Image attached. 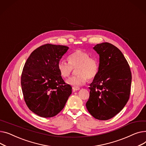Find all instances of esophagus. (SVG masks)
Wrapping results in <instances>:
<instances>
[{
	"label": "esophagus",
	"instance_id": "1",
	"mask_svg": "<svg viewBox=\"0 0 146 146\" xmlns=\"http://www.w3.org/2000/svg\"><path fill=\"white\" fill-rule=\"evenodd\" d=\"M80 89V87H72V90L74 91H78Z\"/></svg>",
	"mask_w": 146,
	"mask_h": 146
}]
</instances>
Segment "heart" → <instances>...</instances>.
Returning <instances> with one entry per match:
<instances>
[{
	"label": "heart",
	"instance_id": "b5f03b06",
	"mask_svg": "<svg viewBox=\"0 0 146 146\" xmlns=\"http://www.w3.org/2000/svg\"><path fill=\"white\" fill-rule=\"evenodd\" d=\"M58 69L64 78H68L76 70L77 75L71 77L66 82L75 87L81 86L87 80H92L97 76L100 70V62L96 57L91 56L86 51L77 49L68 56V62L60 61Z\"/></svg>",
	"mask_w": 146,
	"mask_h": 146
}]
</instances>
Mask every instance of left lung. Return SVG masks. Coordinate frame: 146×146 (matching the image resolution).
I'll return each instance as SVG.
<instances>
[{
  "label": "left lung",
  "instance_id": "obj_1",
  "mask_svg": "<svg viewBox=\"0 0 146 146\" xmlns=\"http://www.w3.org/2000/svg\"><path fill=\"white\" fill-rule=\"evenodd\" d=\"M94 49L100 55V70L90 85L86 107L95 118L107 120L120 112L129 100L131 72L123 53L114 45L104 42Z\"/></svg>",
  "mask_w": 146,
  "mask_h": 146
}]
</instances>
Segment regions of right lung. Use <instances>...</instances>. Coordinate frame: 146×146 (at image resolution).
<instances>
[{"label": "right lung", "instance_id": "right-lung-1", "mask_svg": "<svg viewBox=\"0 0 146 146\" xmlns=\"http://www.w3.org/2000/svg\"><path fill=\"white\" fill-rule=\"evenodd\" d=\"M68 49L64 45H43L33 51L25 64L21 75L24 100L40 117L57 115L72 93L71 86L65 82L58 69Z\"/></svg>", "mask_w": 146, "mask_h": 146}]
</instances>
